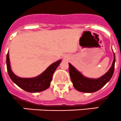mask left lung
<instances>
[{
    "label": "left lung",
    "mask_w": 121,
    "mask_h": 121,
    "mask_svg": "<svg viewBox=\"0 0 121 121\" xmlns=\"http://www.w3.org/2000/svg\"><path fill=\"white\" fill-rule=\"evenodd\" d=\"M115 56L113 53V60L108 71L98 78H90L85 76L73 66L69 63V72L73 86L77 91L85 93L98 91L105 86L112 78L115 69Z\"/></svg>",
    "instance_id": "left-lung-1"
}]
</instances>
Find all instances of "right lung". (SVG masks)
Segmentation results:
<instances>
[{
    "label": "right lung",
    "instance_id": "add662e5",
    "mask_svg": "<svg viewBox=\"0 0 121 121\" xmlns=\"http://www.w3.org/2000/svg\"><path fill=\"white\" fill-rule=\"evenodd\" d=\"M61 62L62 60L60 59L52 63L48 67L45 71L36 77L26 78L19 77L13 72L10 66L9 52L6 56L7 69L11 80L20 88L25 91L31 93L43 91L50 86L53 73Z\"/></svg>",
    "mask_w": 121,
    "mask_h": 121
}]
</instances>
